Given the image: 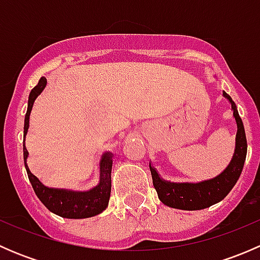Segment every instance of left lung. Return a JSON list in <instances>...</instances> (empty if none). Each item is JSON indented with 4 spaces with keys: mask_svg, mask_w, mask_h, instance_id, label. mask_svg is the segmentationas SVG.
<instances>
[{
    "mask_svg": "<svg viewBox=\"0 0 260 260\" xmlns=\"http://www.w3.org/2000/svg\"><path fill=\"white\" fill-rule=\"evenodd\" d=\"M222 95L229 99V102L232 103L233 114L237 120L238 132L237 138H235L234 156H233L229 166L221 175L215 179L203 181L199 183L169 182V181L162 180L156 170L149 164L152 181H153V186L158 193V199L170 208L181 209V210H201V209L209 208V206L221 201L239 180L244 162H245L246 148H248L245 131H244L242 118L238 113L237 106L233 99L225 91H222Z\"/></svg>",
    "mask_w": 260,
    "mask_h": 260,
    "instance_id": "8db88e82",
    "label": "left lung"
}]
</instances>
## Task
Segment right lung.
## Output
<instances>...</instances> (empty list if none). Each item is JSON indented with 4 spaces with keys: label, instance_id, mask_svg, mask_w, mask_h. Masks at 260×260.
<instances>
[{
    "label": "right lung",
    "instance_id": "right-lung-1",
    "mask_svg": "<svg viewBox=\"0 0 260 260\" xmlns=\"http://www.w3.org/2000/svg\"><path fill=\"white\" fill-rule=\"evenodd\" d=\"M46 85V78H41L39 80L38 85L31 90L28 95L27 112L25 115V125H23V136H26L28 129V119H30L31 109H32L34 102L38 98L39 94L44 90ZM27 149L25 147V141H23V161H25L26 172H27L28 180H30L31 186L35 191L36 196L40 199L41 203L54 214L59 215L61 217H68V219H84V217H90L94 215L101 214L102 211L106 210L108 206L109 198H111V172H112V154L109 152L103 154L101 161V179H99V185L91 188L86 192H77V191L70 190H60V188L46 187L39 181L36 176H34L26 165V158H27Z\"/></svg>",
    "mask_w": 260,
    "mask_h": 260
}]
</instances>
